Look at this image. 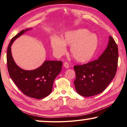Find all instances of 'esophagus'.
Segmentation results:
<instances>
[{
    "instance_id": "esophagus-1",
    "label": "esophagus",
    "mask_w": 127,
    "mask_h": 127,
    "mask_svg": "<svg viewBox=\"0 0 127 127\" xmlns=\"http://www.w3.org/2000/svg\"><path fill=\"white\" fill-rule=\"evenodd\" d=\"M64 66L65 68H67V69H68V68L69 67V65L67 62H65V63L64 64Z\"/></svg>"
}]
</instances>
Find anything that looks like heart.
Here are the masks:
<instances>
[{
    "label": "heart",
    "instance_id": "heart-1",
    "mask_svg": "<svg viewBox=\"0 0 127 127\" xmlns=\"http://www.w3.org/2000/svg\"><path fill=\"white\" fill-rule=\"evenodd\" d=\"M99 45L95 34L90 33L85 29H76L65 32L61 38L53 37L50 45L54 55L57 57L66 52V46H70V53L79 62L89 61L94 55Z\"/></svg>",
    "mask_w": 127,
    "mask_h": 127
}]
</instances>
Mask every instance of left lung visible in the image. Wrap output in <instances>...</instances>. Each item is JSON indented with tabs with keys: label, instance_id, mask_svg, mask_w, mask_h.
Segmentation results:
<instances>
[{
	"label": "left lung",
	"instance_id": "1",
	"mask_svg": "<svg viewBox=\"0 0 127 127\" xmlns=\"http://www.w3.org/2000/svg\"><path fill=\"white\" fill-rule=\"evenodd\" d=\"M118 61V46L110 36L107 48L98 59L74 66L76 75L74 84L77 93L88 97L102 93L115 77Z\"/></svg>",
	"mask_w": 127,
	"mask_h": 127
}]
</instances>
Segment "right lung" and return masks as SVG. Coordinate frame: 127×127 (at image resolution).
<instances>
[{
	"instance_id": "right-lung-1",
	"label": "right lung",
	"mask_w": 127,
	"mask_h": 127,
	"mask_svg": "<svg viewBox=\"0 0 127 127\" xmlns=\"http://www.w3.org/2000/svg\"><path fill=\"white\" fill-rule=\"evenodd\" d=\"M32 28L21 31L12 38L7 48V67L9 76L24 94L35 99H42L52 93L53 82L61 71L62 62L46 60L40 67L32 70L21 69L12 57L11 46L13 42Z\"/></svg>"
}]
</instances>
